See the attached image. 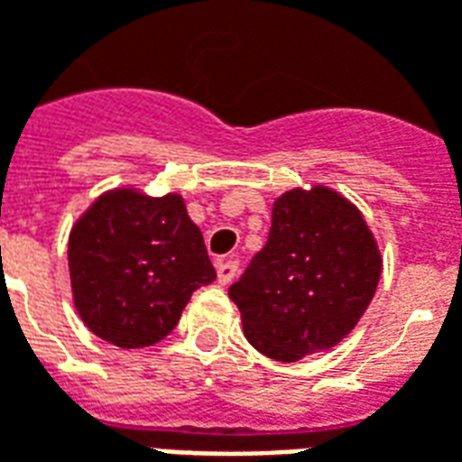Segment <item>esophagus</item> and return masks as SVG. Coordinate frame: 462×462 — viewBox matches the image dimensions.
<instances>
[{
    "label": "esophagus",
    "instance_id": "34e87169",
    "mask_svg": "<svg viewBox=\"0 0 462 462\" xmlns=\"http://www.w3.org/2000/svg\"><path fill=\"white\" fill-rule=\"evenodd\" d=\"M215 266H217V282L220 283H230L235 276H237V272H240V262L237 259H217L215 262Z\"/></svg>",
    "mask_w": 462,
    "mask_h": 462
}]
</instances>
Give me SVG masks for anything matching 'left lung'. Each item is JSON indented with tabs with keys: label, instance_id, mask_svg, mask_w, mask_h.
<instances>
[{
	"label": "left lung",
	"instance_id": "8db88e82",
	"mask_svg": "<svg viewBox=\"0 0 462 462\" xmlns=\"http://www.w3.org/2000/svg\"><path fill=\"white\" fill-rule=\"evenodd\" d=\"M382 274L360 210L328 188L274 203L262 252L230 286L245 336L259 353L296 362L343 340L370 306Z\"/></svg>",
	"mask_w": 462,
	"mask_h": 462
}]
</instances>
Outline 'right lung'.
<instances>
[{
    "instance_id": "right-lung-1",
    "label": "right lung",
    "mask_w": 462,
    "mask_h": 462,
    "mask_svg": "<svg viewBox=\"0 0 462 462\" xmlns=\"http://www.w3.org/2000/svg\"><path fill=\"white\" fill-rule=\"evenodd\" d=\"M68 266L85 326L125 350L163 340L193 291L215 282L203 232L173 193L95 200L70 232Z\"/></svg>"
}]
</instances>
